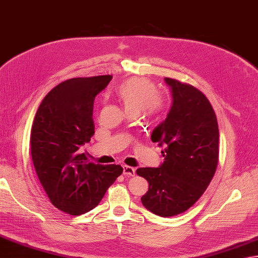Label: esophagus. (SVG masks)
Instances as JSON below:
<instances>
[{
	"mask_svg": "<svg viewBox=\"0 0 258 258\" xmlns=\"http://www.w3.org/2000/svg\"><path fill=\"white\" fill-rule=\"evenodd\" d=\"M122 173L124 176H128V177H133V176H135V173H136V169L135 168H133V167H130V166H127V165H123L122 166Z\"/></svg>",
	"mask_w": 258,
	"mask_h": 258,
	"instance_id": "esophagus-1",
	"label": "esophagus"
}]
</instances>
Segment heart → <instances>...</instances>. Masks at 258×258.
<instances>
[{"mask_svg": "<svg viewBox=\"0 0 258 258\" xmlns=\"http://www.w3.org/2000/svg\"><path fill=\"white\" fill-rule=\"evenodd\" d=\"M115 97L128 114H154L162 107V98L155 85L144 78H131L120 83Z\"/></svg>", "mask_w": 258, "mask_h": 258, "instance_id": "obj_1", "label": "heart"}]
</instances>
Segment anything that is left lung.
I'll list each match as a JSON object with an SVG mask.
<instances>
[{"mask_svg":"<svg viewBox=\"0 0 258 258\" xmlns=\"http://www.w3.org/2000/svg\"><path fill=\"white\" fill-rule=\"evenodd\" d=\"M172 103L167 118L152 130L151 141L158 143L164 162L157 168H139L137 175L148 181L141 203L161 217L186 212L215 175L218 162V123L212 104L190 85L165 78Z\"/></svg>","mask_w":258,"mask_h":258,"instance_id":"left-lung-1","label":"left lung"}]
</instances>
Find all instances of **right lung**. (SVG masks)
<instances>
[{"instance_id":"1","label":"right lung","mask_w":258,"mask_h":258,"mask_svg":"<svg viewBox=\"0 0 258 258\" xmlns=\"http://www.w3.org/2000/svg\"><path fill=\"white\" fill-rule=\"evenodd\" d=\"M111 76L73 78L46 94L31 130V156L54 207L78 216L93 209L122 173L120 165L89 162L81 147L94 134L93 102Z\"/></svg>"}]
</instances>
